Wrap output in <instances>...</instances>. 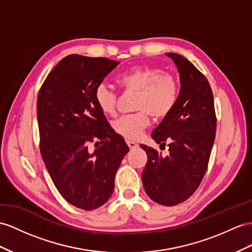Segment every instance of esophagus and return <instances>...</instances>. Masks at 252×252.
<instances>
[{
	"label": "esophagus",
	"mask_w": 252,
	"mask_h": 252,
	"mask_svg": "<svg viewBox=\"0 0 252 252\" xmlns=\"http://www.w3.org/2000/svg\"><path fill=\"white\" fill-rule=\"evenodd\" d=\"M126 145L128 146L130 149H135V148L138 147L137 143H135L134 140H130V139H126Z\"/></svg>",
	"instance_id": "esophagus-1"
}]
</instances>
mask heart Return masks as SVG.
<instances>
[{
    "label": "heart",
    "mask_w": 252,
    "mask_h": 252,
    "mask_svg": "<svg viewBox=\"0 0 252 252\" xmlns=\"http://www.w3.org/2000/svg\"><path fill=\"white\" fill-rule=\"evenodd\" d=\"M116 84L125 94H134L131 115L114 121V131L128 139H137L154 119L166 118L175 108L180 93L177 77L169 72L148 66H137L116 77ZM118 96L105 85L94 90V101L105 116L116 114Z\"/></svg>",
    "instance_id": "obj_1"
}]
</instances>
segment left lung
I'll use <instances>...</instances> for the list:
<instances>
[{
	"label": "left lung",
	"instance_id": "left-lung-1",
	"mask_svg": "<svg viewBox=\"0 0 252 252\" xmlns=\"http://www.w3.org/2000/svg\"><path fill=\"white\" fill-rule=\"evenodd\" d=\"M167 55L177 64L181 89L175 108L151 135L160 144V150L168 147L169 156L140 145L148 156L141 179L153 201L172 206L188 200L201 183L215 140L217 118L206 77L184 56Z\"/></svg>",
	"mask_w": 252,
	"mask_h": 252
}]
</instances>
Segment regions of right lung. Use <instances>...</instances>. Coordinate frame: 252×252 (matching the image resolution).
Masks as SVG:
<instances>
[{
	"label": "right lung",
	"instance_id": "1",
	"mask_svg": "<svg viewBox=\"0 0 252 252\" xmlns=\"http://www.w3.org/2000/svg\"><path fill=\"white\" fill-rule=\"evenodd\" d=\"M120 62L68 55L38 93L39 149L57 190L67 202L90 211L104 204L128 152L94 101V90ZM94 143L95 150L89 146ZM101 145L99 146L98 144Z\"/></svg>",
	"mask_w": 252,
	"mask_h": 252
}]
</instances>
